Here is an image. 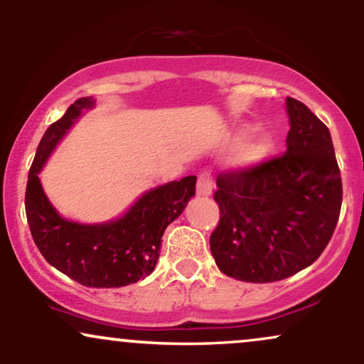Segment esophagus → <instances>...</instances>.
Segmentation results:
<instances>
[{
  "mask_svg": "<svg viewBox=\"0 0 364 364\" xmlns=\"http://www.w3.org/2000/svg\"><path fill=\"white\" fill-rule=\"evenodd\" d=\"M212 190H214V178L208 171H202L198 174V181H196V193L200 196H208L212 195Z\"/></svg>",
  "mask_w": 364,
  "mask_h": 364,
  "instance_id": "esophagus-1",
  "label": "esophagus"
}]
</instances>
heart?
<instances>
[{
    "label": "heart",
    "mask_w": 364,
    "mask_h": 364,
    "mask_svg": "<svg viewBox=\"0 0 364 364\" xmlns=\"http://www.w3.org/2000/svg\"><path fill=\"white\" fill-rule=\"evenodd\" d=\"M248 127L237 128V132L231 136V141H237L248 133ZM272 150V139L267 133H252L236 145L231 154V166L235 168H253L265 161Z\"/></svg>",
    "instance_id": "b5f03b06"
}]
</instances>
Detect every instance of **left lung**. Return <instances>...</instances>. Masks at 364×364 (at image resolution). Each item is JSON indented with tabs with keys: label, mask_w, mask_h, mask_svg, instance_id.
<instances>
[{
	"label": "left lung",
	"mask_w": 364,
	"mask_h": 364,
	"mask_svg": "<svg viewBox=\"0 0 364 364\" xmlns=\"http://www.w3.org/2000/svg\"><path fill=\"white\" fill-rule=\"evenodd\" d=\"M286 107V152L217 176L220 219L210 252L237 281H282L306 269L339 220L342 181L328 128L296 99Z\"/></svg>",
	"instance_id": "obj_1"
}]
</instances>
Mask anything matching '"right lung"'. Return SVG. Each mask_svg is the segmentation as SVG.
<instances>
[{
  "mask_svg": "<svg viewBox=\"0 0 364 364\" xmlns=\"http://www.w3.org/2000/svg\"><path fill=\"white\" fill-rule=\"evenodd\" d=\"M92 106V97L78 99L46 129L28 171L25 212L34 243L54 269L87 287H123L156 269L161 237L195 196L196 176L154 188L111 223L78 224L63 219L46 196L39 173L66 129Z\"/></svg>",
  "mask_w": 364,
  "mask_h": 364,
  "instance_id": "add662e5",
  "label": "right lung"
}]
</instances>
